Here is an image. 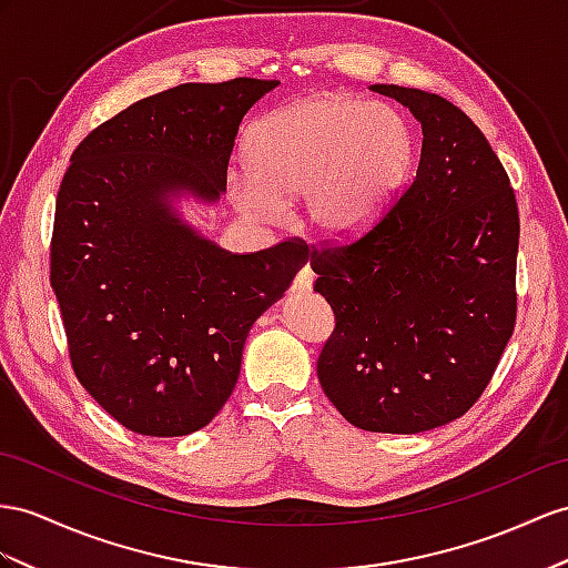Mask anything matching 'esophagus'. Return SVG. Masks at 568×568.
I'll return each instance as SVG.
<instances>
[{
    "label": "esophagus",
    "mask_w": 568,
    "mask_h": 568,
    "mask_svg": "<svg viewBox=\"0 0 568 568\" xmlns=\"http://www.w3.org/2000/svg\"><path fill=\"white\" fill-rule=\"evenodd\" d=\"M314 271L310 268V266H304L297 275H295V281H293V290L295 293H307V290H312V283H314Z\"/></svg>",
    "instance_id": "obj_1"
}]
</instances>
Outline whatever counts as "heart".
Segmentation results:
<instances>
[{"instance_id":"b5f03b06","label":"heart","mask_w":568,"mask_h":568,"mask_svg":"<svg viewBox=\"0 0 568 568\" xmlns=\"http://www.w3.org/2000/svg\"><path fill=\"white\" fill-rule=\"evenodd\" d=\"M415 158V134L400 112L343 93L316 95L250 129V174H232L230 192L261 223L278 221L281 199L300 194V223L310 235L353 242L394 206Z\"/></svg>"}]
</instances>
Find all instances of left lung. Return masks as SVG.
I'll list each match as a JSON object with an SVG mask.
<instances>
[{
	"label": "left lung",
	"instance_id": "left-lung-1",
	"mask_svg": "<svg viewBox=\"0 0 568 568\" xmlns=\"http://www.w3.org/2000/svg\"><path fill=\"white\" fill-rule=\"evenodd\" d=\"M423 124L413 184L367 235L312 246L336 328L318 384L347 423L417 434L468 413L516 324L518 206L475 122L446 98L374 83Z\"/></svg>",
	"mask_w": 568,
	"mask_h": 568
}]
</instances>
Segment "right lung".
Returning a JSON list of instances; mask_svg holds the SVG:
<instances>
[{"label": "right lung", "instance_id": "obj_1", "mask_svg": "<svg viewBox=\"0 0 568 568\" xmlns=\"http://www.w3.org/2000/svg\"><path fill=\"white\" fill-rule=\"evenodd\" d=\"M278 83L174 85L114 114L71 155L50 283L77 379L136 434L206 427L237 384L250 328L307 264L300 240L225 252L174 209L180 196L221 199L240 122Z\"/></svg>", "mask_w": 568, "mask_h": 568}]
</instances>
